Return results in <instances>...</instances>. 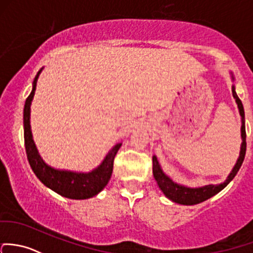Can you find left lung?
<instances>
[{"mask_svg":"<svg viewBox=\"0 0 253 253\" xmlns=\"http://www.w3.org/2000/svg\"><path fill=\"white\" fill-rule=\"evenodd\" d=\"M234 98H235L236 103H238L239 111H240V115L243 118V126H241V138H243V143H241V150H240V156H239L238 162H236L235 167L233 169L232 173L229 174V177L227 178L224 183L219 185H206V187L203 188H185L183 185L175 184L174 182H172V179H169L164 172L161 171L160 165H159L158 159L156 156H153V174L154 178H155L156 183L160 187L162 193L169 199V200L174 201L177 204L182 205H196L200 204L203 201L207 200V199L212 198L213 195H216L217 193H219L223 188L227 187L229 184L230 180L235 177L238 171L240 169L241 165H243L244 159H245L246 154V129H245V111H244L243 103H241L240 98L238 97L235 92V87H233L232 89Z\"/></svg>","mask_w":253,"mask_h":253,"instance_id":"8db88e82","label":"left lung"}]
</instances>
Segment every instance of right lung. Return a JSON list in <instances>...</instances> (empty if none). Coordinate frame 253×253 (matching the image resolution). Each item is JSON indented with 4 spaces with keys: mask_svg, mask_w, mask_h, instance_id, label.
Here are the masks:
<instances>
[{
    "mask_svg": "<svg viewBox=\"0 0 253 253\" xmlns=\"http://www.w3.org/2000/svg\"><path fill=\"white\" fill-rule=\"evenodd\" d=\"M40 73H41V70L35 76L33 91L26 98L25 105H24V142H25V150L29 164H30L31 169H33L34 173L37 175V178L46 187L54 190L59 195L65 196L68 199H75V200L92 198L104 189V187L110 180L111 173H113L114 159H115L121 144H116L113 148V150L106 155L103 164L89 173L57 171V169L47 166L37 153L30 128V105L34 94H35L36 81Z\"/></svg>",
    "mask_w": 253,
    "mask_h": 253,
    "instance_id": "obj_1",
    "label": "right lung"
}]
</instances>
